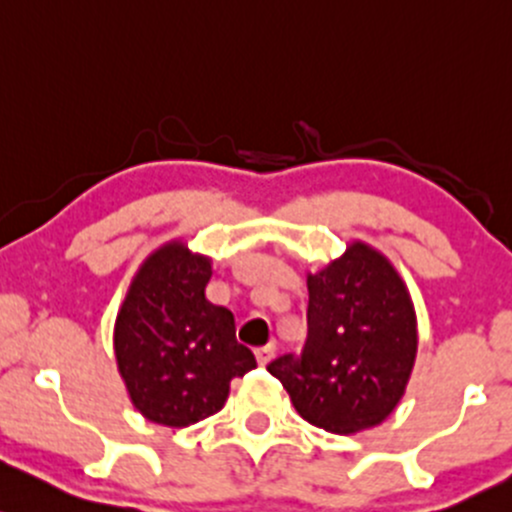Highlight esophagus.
<instances>
[{
	"instance_id": "1",
	"label": "esophagus",
	"mask_w": 512,
	"mask_h": 512,
	"mask_svg": "<svg viewBox=\"0 0 512 512\" xmlns=\"http://www.w3.org/2000/svg\"><path fill=\"white\" fill-rule=\"evenodd\" d=\"M255 358H257V363H260V365H267V363H270V360L274 358V343H267V346L257 348V351H255Z\"/></svg>"
}]
</instances>
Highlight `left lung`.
Returning <instances> with one entry per match:
<instances>
[{"label":"left lung","instance_id":"obj_1","mask_svg":"<svg viewBox=\"0 0 512 512\" xmlns=\"http://www.w3.org/2000/svg\"><path fill=\"white\" fill-rule=\"evenodd\" d=\"M306 341L267 370L314 427L355 434L383 424L405 395L417 358V314L405 279L368 242L306 277Z\"/></svg>","mask_w":512,"mask_h":512}]
</instances>
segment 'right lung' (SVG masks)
Listing matches in <instances>:
<instances>
[{"mask_svg":"<svg viewBox=\"0 0 512 512\" xmlns=\"http://www.w3.org/2000/svg\"><path fill=\"white\" fill-rule=\"evenodd\" d=\"M208 255L169 240L139 265L115 319L117 370L137 412L181 429L223 410L230 380L257 368L235 316L206 299Z\"/></svg>","mask_w":512,"mask_h":512,"instance_id":"add662e5","label":"right lung"}]
</instances>
